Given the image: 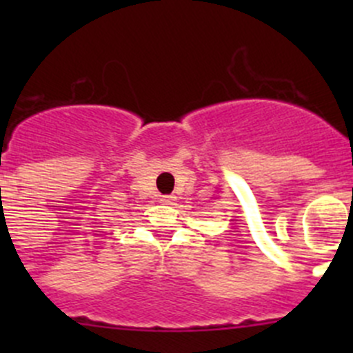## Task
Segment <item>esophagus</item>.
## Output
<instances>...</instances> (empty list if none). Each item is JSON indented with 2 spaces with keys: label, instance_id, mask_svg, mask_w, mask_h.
Wrapping results in <instances>:
<instances>
[{
  "label": "esophagus",
  "instance_id": "1",
  "mask_svg": "<svg viewBox=\"0 0 353 353\" xmlns=\"http://www.w3.org/2000/svg\"><path fill=\"white\" fill-rule=\"evenodd\" d=\"M174 199H176V196H172V194H165V196L160 198V201L165 203V205H170V203H172Z\"/></svg>",
  "mask_w": 353,
  "mask_h": 353
}]
</instances>
